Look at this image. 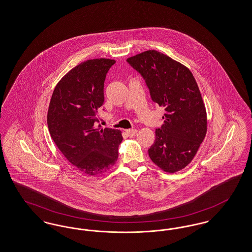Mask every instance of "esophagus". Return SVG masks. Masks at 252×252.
<instances>
[{
  "label": "esophagus",
  "mask_w": 252,
  "mask_h": 252,
  "mask_svg": "<svg viewBox=\"0 0 252 252\" xmlns=\"http://www.w3.org/2000/svg\"><path fill=\"white\" fill-rule=\"evenodd\" d=\"M137 132H138L137 129H127V130H126V133L127 134V136H128V137H133V136H135V135L137 134Z\"/></svg>",
  "instance_id": "obj_1"
}]
</instances>
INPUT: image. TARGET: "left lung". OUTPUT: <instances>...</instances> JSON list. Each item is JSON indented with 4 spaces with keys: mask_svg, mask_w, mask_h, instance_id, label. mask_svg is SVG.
<instances>
[{
    "mask_svg": "<svg viewBox=\"0 0 252 252\" xmlns=\"http://www.w3.org/2000/svg\"><path fill=\"white\" fill-rule=\"evenodd\" d=\"M126 61L146 81L152 100L166 111L149 157L165 172L181 171L194 158L207 131L206 110L195 78L186 65L159 51H143Z\"/></svg>",
    "mask_w": 252,
    "mask_h": 252,
    "instance_id": "obj_1",
    "label": "left lung"
}]
</instances>
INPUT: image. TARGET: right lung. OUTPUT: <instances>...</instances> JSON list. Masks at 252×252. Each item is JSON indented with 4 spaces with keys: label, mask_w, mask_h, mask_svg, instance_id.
<instances>
[{
    "label": "right lung",
    "mask_w": 252,
    "mask_h": 252,
    "mask_svg": "<svg viewBox=\"0 0 252 252\" xmlns=\"http://www.w3.org/2000/svg\"><path fill=\"white\" fill-rule=\"evenodd\" d=\"M115 60L82 62L57 83L48 111L51 137L64 158L81 173L96 176L118 158L123 141L118 129L95 127L97 109L104 103V81Z\"/></svg>",
    "instance_id": "right-lung-1"
}]
</instances>
